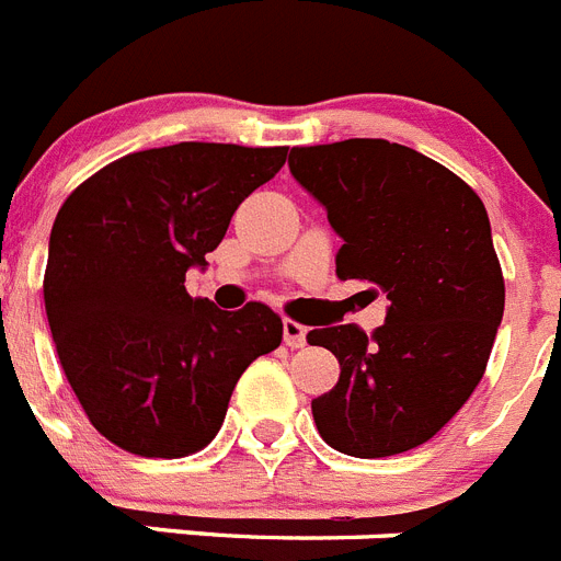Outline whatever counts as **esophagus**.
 <instances>
[{
    "mask_svg": "<svg viewBox=\"0 0 561 561\" xmlns=\"http://www.w3.org/2000/svg\"><path fill=\"white\" fill-rule=\"evenodd\" d=\"M306 334H309V329L304 327V323H298V320H284V343L289 348H304L306 346Z\"/></svg>",
    "mask_w": 561,
    "mask_h": 561,
    "instance_id": "esophagus-1",
    "label": "esophagus"
}]
</instances>
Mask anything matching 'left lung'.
<instances>
[{
  "mask_svg": "<svg viewBox=\"0 0 561 561\" xmlns=\"http://www.w3.org/2000/svg\"><path fill=\"white\" fill-rule=\"evenodd\" d=\"M289 170L343 238L337 277L389 298L371 334L354 323L306 334L340 363L337 386L312 400L314 425L348 457L411 451L466 405L502 323L485 204L451 170L382 138L291 147Z\"/></svg>",
  "mask_w": 561,
  "mask_h": 561,
  "instance_id": "left-lung-1",
  "label": "left lung"
}]
</instances>
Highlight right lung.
Returning a JSON list of instances; mask_svg holds the SVG:
<instances>
[{
    "instance_id": "1",
    "label": "right lung",
    "mask_w": 561,
    "mask_h": 561,
    "mask_svg": "<svg viewBox=\"0 0 561 561\" xmlns=\"http://www.w3.org/2000/svg\"><path fill=\"white\" fill-rule=\"evenodd\" d=\"M289 147L181 141L118 158L61 204L45 312L93 428L138 457H186L221 428L247 366L280 346L266 304L224 312L190 298L234 209L275 179Z\"/></svg>"
}]
</instances>
